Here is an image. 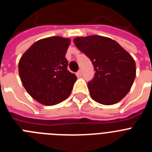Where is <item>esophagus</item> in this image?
Masks as SVG:
<instances>
[{
  "label": "esophagus",
  "mask_w": 152,
  "mask_h": 152,
  "mask_svg": "<svg viewBox=\"0 0 152 152\" xmlns=\"http://www.w3.org/2000/svg\"><path fill=\"white\" fill-rule=\"evenodd\" d=\"M76 75H77V77H80V76L82 75V72H81V70H79L78 72L76 73Z\"/></svg>",
  "instance_id": "34e87169"
}]
</instances>
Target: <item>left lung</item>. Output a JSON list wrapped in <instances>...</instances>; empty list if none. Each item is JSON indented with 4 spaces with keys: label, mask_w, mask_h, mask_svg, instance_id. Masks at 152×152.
Listing matches in <instances>:
<instances>
[{
    "label": "left lung",
    "mask_w": 152,
    "mask_h": 152,
    "mask_svg": "<svg viewBox=\"0 0 152 152\" xmlns=\"http://www.w3.org/2000/svg\"><path fill=\"white\" fill-rule=\"evenodd\" d=\"M74 43L91 59L96 72L88 84L93 100L113 105L125 97L136 74L129 53L115 40L96 35L75 38Z\"/></svg>",
    "instance_id": "1"
}]
</instances>
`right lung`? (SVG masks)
I'll use <instances>...</instances> for the list:
<instances>
[{
  "mask_svg": "<svg viewBox=\"0 0 152 152\" xmlns=\"http://www.w3.org/2000/svg\"><path fill=\"white\" fill-rule=\"evenodd\" d=\"M71 40L52 36L38 40L19 61L22 84L33 99L43 105L61 103L72 93L77 77L68 70L65 58Z\"/></svg>",
  "mask_w": 152,
  "mask_h": 152,
  "instance_id": "add662e5",
  "label": "right lung"
}]
</instances>
